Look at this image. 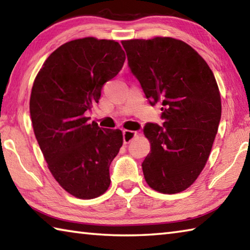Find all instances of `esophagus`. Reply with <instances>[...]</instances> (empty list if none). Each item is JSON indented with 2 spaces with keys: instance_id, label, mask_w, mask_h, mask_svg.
Returning <instances> with one entry per match:
<instances>
[{
  "instance_id": "34e87169",
  "label": "esophagus",
  "mask_w": 250,
  "mask_h": 250,
  "mask_svg": "<svg viewBox=\"0 0 250 250\" xmlns=\"http://www.w3.org/2000/svg\"><path fill=\"white\" fill-rule=\"evenodd\" d=\"M137 132L135 131H130V130H125L124 131V143L128 144L132 141L135 137H137Z\"/></svg>"
}]
</instances>
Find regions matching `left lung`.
I'll use <instances>...</instances> for the list:
<instances>
[{
    "label": "left lung",
    "instance_id": "1",
    "mask_svg": "<svg viewBox=\"0 0 250 250\" xmlns=\"http://www.w3.org/2000/svg\"><path fill=\"white\" fill-rule=\"evenodd\" d=\"M128 65L152 106L162 104L163 125H145L151 152L142 163L149 187L177 193L206 166L221 120L213 72L196 50L169 37L121 42Z\"/></svg>",
    "mask_w": 250,
    "mask_h": 250
}]
</instances>
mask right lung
<instances>
[{
  "instance_id": "1",
  "label": "right lung",
  "mask_w": 250,
  "mask_h": 250,
  "mask_svg": "<svg viewBox=\"0 0 250 250\" xmlns=\"http://www.w3.org/2000/svg\"><path fill=\"white\" fill-rule=\"evenodd\" d=\"M125 60L115 40H72L50 54L34 82L29 110L36 139L54 179L79 199L102 196L110 185L122 132L89 124L84 113Z\"/></svg>"
}]
</instances>
